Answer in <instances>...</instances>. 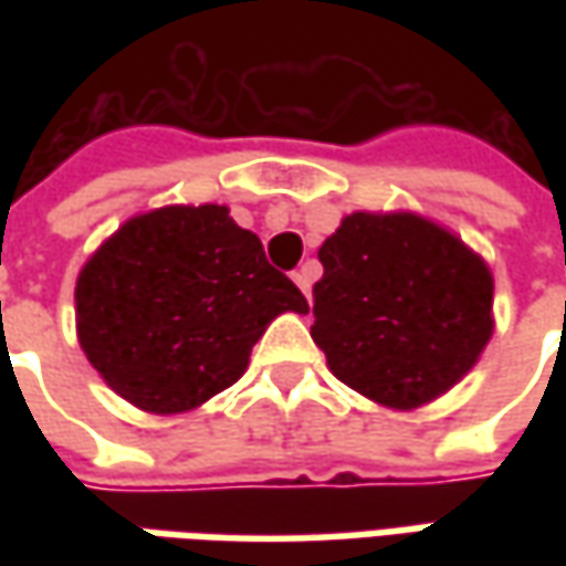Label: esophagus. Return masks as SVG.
Wrapping results in <instances>:
<instances>
[{
  "label": "esophagus",
  "instance_id": "esophagus-1",
  "mask_svg": "<svg viewBox=\"0 0 566 566\" xmlns=\"http://www.w3.org/2000/svg\"><path fill=\"white\" fill-rule=\"evenodd\" d=\"M293 280H295V286L305 293V298L312 302V268H308V264H302V268L293 273Z\"/></svg>",
  "mask_w": 566,
  "mask_h": 566
}]
</instances>
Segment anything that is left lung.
Returning <instances> with one entry per match:
<instances>
[{
  "mask_svg": "<svg viewBox=\"0 0 566 566\" xmlns=\"http://www.w3.org/2000/svg\"><path fill=\"white\" fill-rule=\"evenodd\" d=\"M312 339L346 387L409 412L467 378L494 334L485 258L416 210H356L317 249Z\"/></svg>",
  "mask_w": 566,
  "mask_h": 566,
  "instance_id": "obj_1",
  "label": "left lung"
}]
</instances>
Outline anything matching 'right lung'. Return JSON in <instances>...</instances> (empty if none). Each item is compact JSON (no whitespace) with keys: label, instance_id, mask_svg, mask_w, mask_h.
Returning <instances> with one entry per match:
<instances>
[{"label":"right lung","instance_id":"right-lung-1","mask_svg":"<svg viewBox=\"0 0 566 566\" xmlns=\"http://www.w3.org/2000/svg\"><path fill=\"white\" fill-rule=\"evenodd\" d=\"M305 295L227 205L135 213L77 273V343L122 400L179 416L232 387L251 346Z\"/></svg>","mask_w":566,"mask_h":566}]
</instances>
